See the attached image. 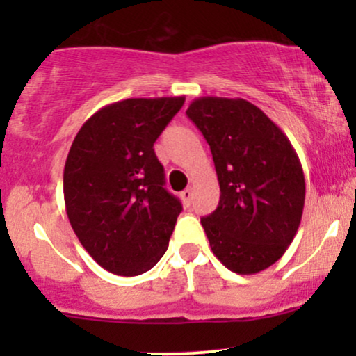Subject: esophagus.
I'll list each match as a JSON object with an SVG mask.
<instances>
[{
  "instance_id": "1",
  "label": "esophagus",
  "mask_w": 356,
  "mask_h": 356,
  "mask_svg": "<svg viewBox=\"0 0 356 356\" xmlns=\"http://www.w3.org/2000/svg\"><path fill=\"white\" fill-rule=\"evenodd\" d=\"M181 199H182L184 206L189 207V206H191V202H192V189H186V191H182V192H181Z\"/></svg>"
}]
</instances>
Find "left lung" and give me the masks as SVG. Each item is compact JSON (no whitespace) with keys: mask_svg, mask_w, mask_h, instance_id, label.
Returning a JSON list of instances; mask_svg holds the SVG:
<instances>
[{"mask_svg":"<svg viewBox=\"0 0 356 356\" xmlns=\"http://www.w3.org/2000/svg\"><path fill=\"white\" fill-rule=\"evenodd\" d=\"M187 117L211 147L220 197L201 219L211 249L238 275H256L284 254L300 227L305 174L289 138L251 102L201 97Z\"/></svg>","mask_w":356,"mask_h":356,"instance_id":"left-lung-1","label":"left lung"}]
</instances>
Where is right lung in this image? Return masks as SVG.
Wrapping results in <instances>:
<instances>
[{
  "label": "right lung",
  "mask_w": 356,
  "mask_h": 356,
  "mask_svg": "<svg viewBox=\"0 0 356 356\" xmlns=\"http://www.w3.org/2000/svg\"><path fill=\"white\" fill-rule=\"evenodd\" d=\"M186 97L127 99L81 125L63 170L68 220L102 268L138 276L169 246L182 206L164 187L154 142Z\"/></svg>",
  "instance_id": "right-lung-1"
}]
</instances>
